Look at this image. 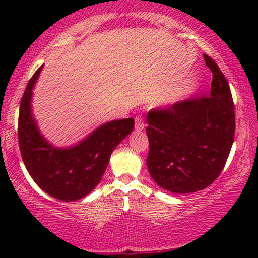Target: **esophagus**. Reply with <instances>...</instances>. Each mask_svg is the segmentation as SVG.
Here are the masks:
<instances>
[{"label": "esophagus", "mask_w": 258, "mask_h": 258, "mask_svg": "<svg viewBox=\"0 0 258 258\" xmlns=\"http://www.w3.org/2000/svg\"><path fill=\"white\" fill-rule=\"evenodd\" d=\"M144 122H143V118L141 117V116H137V117L135 118V130H137V132H142V130L144 129Z\"/></svg>", "instance_id": "1"}]
</instances>
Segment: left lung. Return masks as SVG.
Returning <instances> with one entry per match:
<instances>
[{"label":"left lung","instance_id":"obj_1","mask_svg":"<svg viewBox=\"0 0 258 258\" xmlns=\"http://www.w3.org/2000/svg\"><path fill=\"white\" fill-rule=\"evenodd\" d=\"M209 96L184 100L150 110L147 167L158 186L174 194L206 189L223 170L235 136V107L230 88L213 58Z\"/></svg>","mask_w":258,"mask_h":258}]
</instances>
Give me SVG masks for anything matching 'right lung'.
Listing matches in <instances>:
<instances>
[{
  "label": "right lung",
  "instance_id": "right-lung-1",
  "mask_svg": "<svg viewBox=\"0 0 258 258\" xmlns=\"http://www.w3.org/2000/svg\"><path fill=\"white\" fill-rule=\"evenodd\" d=\"M43 66L24 90L19 114V144L23 163L35 183L54 199L73 202L87 196L100 183L111 153L133 132L134 118L104 123L75 146L57 148L38 129L31 110L35 83Z\"/></svg>",
  "mask_w": 258,
  "mask_h": 258
}]
</instances>
